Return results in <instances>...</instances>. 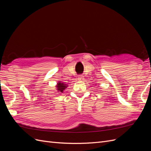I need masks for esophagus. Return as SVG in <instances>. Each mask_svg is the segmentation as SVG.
Returning <instances> with one entry per match:
<instances>
[{"mask_svg":"<svg viewBox=\"0 0 151 151\" xmlns=\"http://www.w3.org/2000/svg\"><path fill=\"white\" fill-rule=\"evenodd\" d=\"M83 77H83V76L80 75V76H79V77H78V79H79V81H81V80H83V79H84Z\"/></svg>","mask_w":151,"mask_h":151,"instance_id":"obj_1","label":"esophagus"}]
</instances>
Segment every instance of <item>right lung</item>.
I'll use <instances>...</instances> for the list:
<instances>
[{
    "instance_id": "obj_1",
    "label": "right lung",
    "mask_w": 151,
    "mask_h": 151,
    "mask_svg": "<svg viewBox=\"0 0 151 151\" xmlns=\"http://www.w3.org/2000/svg\"><path fill=\"white\" fill-rule=\"evenodd\" d=\"M57 90L58 93H63V91L65 90V89L67 88L66 84L62 83H58L57 84Z\"/></svg>"
}]
</instances>
